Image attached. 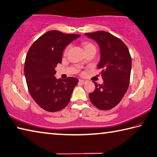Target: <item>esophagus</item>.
Returning a JSON list of instances; mask_svg holds the SVG:
<instances>
[{"instance_id":"esophagus-1","label":"esophagus","mask_w":157,"mask_h":157,"mask_svg":"<svg viewBox=\"0 0 157 157\" xmlns=\"http://www.w3.org/2000/svg\"><path fill=\"white\" fill-rule=\"evenodd\" d=\"M78 82H80V83L81 84H85V82H86L87 81H85V80H82V79H79L78 80Z\"/></svg>"}]
</instances>
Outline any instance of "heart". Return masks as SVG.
I'll use <instances>...</instances> for the list:
<instances>
[{
  "mask_svg": "<svg viewBox=\"0 0 157 157\" xmlns=\"http://www.w3.org/2000/svg\"><path fill=\"white\" fill-rule=\"evenodd\" d=\"M83 46H84L85 50H87V49L90 48H95V46H94L92 43L88 42H85L83 44ZM69 49H70V46H67L66 48H65V50H64V55H67V52H68Z\"/></svg>",
  "mask_w": 157,
  "mask_h": 157,
  "instance_id": "b5f03b06",
  "label": "heart"
}]
</instances>
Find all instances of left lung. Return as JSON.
I'll use <instances>...</instances> for the list:
<instances>
[{
    "instance_id": "left-lung-1",
    "label": "left lung",
    "mask_w": 157,
    "mask_h": 157,
    "mask_svg": "<svg viewBox=\"0 0 157 157\" xmlns=\"http://www.w3.org/2000/svg\"><path fill=\"white\" fill-rule=\"evenodd\" d=\"M85 35L99 44L98 68H101L103 83L95 84V90L89 94L91 103L100 110L115 107L125 95L129 86L132 67L128 48L120 38L108 32L98 31Z\"/></svg>"
}]
</instances>
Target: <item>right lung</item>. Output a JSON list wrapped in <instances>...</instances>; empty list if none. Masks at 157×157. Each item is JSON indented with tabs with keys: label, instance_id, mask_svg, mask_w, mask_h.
<instances>
[{
	"label": "right lung",
	"instance_id": "1",
	"mask_svg": "<svg viewBox=\"0 0 157 157\" xmlns=\"http://www.w3.org/2000/svg\"><path fill=\"white\" fill-rule=\"evenodd\" d=\"M78 34H66L50 31L32 44L26 55L25 75L33 99L41 108L48 112L61 111L68 105L74 88L78 80L55 78V67L62 61L65 48Z\"/></svg>",
	"mask_w": 157,
	"mask_h": 157
}]
</instances>
